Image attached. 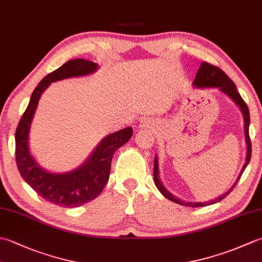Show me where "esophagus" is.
Masks as SVG:
<instances>
[{"label": "esophagus", "instance_id": "1", "mask_svg": "<svg viewBox=\"0 0 262 262\" xmlns=\"http://www.w3.org/2000/svg\"><path fill=\"white\" fill-rule=\"evenodd\" d=\"M144 126H145V125H144Z\"/></svg>", "mask_w": 262, "mask_h": 262}]
</instances>
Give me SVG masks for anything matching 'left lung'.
Returning <instances> with one entry per match:
<instances>
[{"mask_svg": "<svg viewBox=\"0 0 262 262\" xmlns=\"http://www.w3.org/2000/svg\"><path fill=\"white\" fill-rule=\"evenodd\" d=\"M192 84H193V86L199 88V89H203V88H219L222 92H224L226 96H229L233 100V101H234L238 105V107H240V109L242 111V115H243V119H244V135H246V142H247V160H246V163H244L243 168L240 172V174H238V177H237L236 181L234 182V185H233L229 189V191H226L224 194H222V196H220L219 198H216L214 200H210V202H205V203H188V202H185V200H181L179 198L174 197L173 194L166 190L165 187L162 185V182H161L160 178H159L158 157L154 158V171H153L154 182H155V186H157V188L160 190V192L162 193L165 198H168L169 200H171V202L177 203L179 205L187 206V207H204V206L213 205V204L221 202L222 199H224L227 196V194L231 192L232 189L235 187L236 182L240 180L243 171L246 170L247 165L250 162V159H251V151H252L251 141H250V136H249L250 113H249V108H248L247 103L244 102V100L240 96V93L237 92V89H236V85L234 84V82H233L230 79V77L224 73L223 71L217 68V66H214V65H210L209 63L203 62L202 64H200V68L197 72L196 77H194Z\"/></svg>", "mask_w": 262, "mask_h": 262, "instance_id": "8db88e82", "label": "left lung"}]
</instances>
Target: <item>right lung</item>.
I'll use <instances>...</instances> for the list:
<instances>
[{"mask_svg":"<svg viewBox=\"0 0 262 262\" xmlns=\"http://www.w3.org/2000/svg\"><path fill=\"white\" fill-rule=\"evenodd\" d=\"M98 68V64L91 60L77 58L69 60L46 75L33 90L15 130V161L21 177L39 196L66 208L82 206L99 196L108 182L114 153L129 141L133 128L127 127L105 136L77 169L65 173H52L43 170L30 153L28 141L31 121L39 99L52 82L92 74Z\"/></svg>","mask_w":262,"mask_h":262,"instance_id":"1","label":"right lung"}]
</instances>
